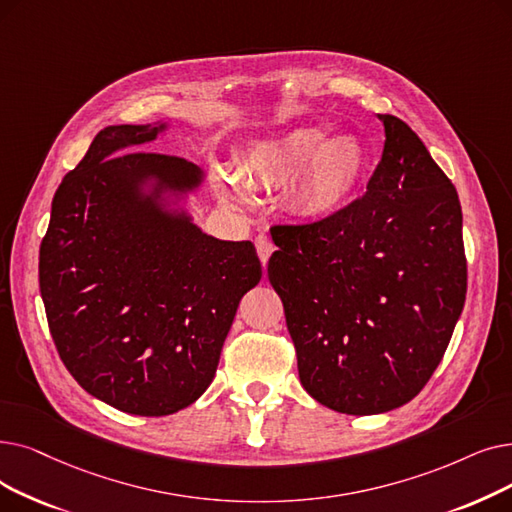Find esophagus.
<instances>
[{
  "instance_id": "1",
  "label": "esophagus",
  "mask_w": 512,
  "mask_h": 512,
  "mask_svg": "<svg viewBox=\"0 0 512 512\" xmlns=\"http://www.w3.org/2000/svg\"><path fill=\"white\" fill-rule=\"evenodd\" d=\"M255 247H257V255H259L261 263H263V265L268 263V259H270L272 253H274V242L270 240V236H263V234L257 236Z\"/></svg>"
}]
</instances>
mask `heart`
I'll return each mask as SVG.
<instances>
[{
  "label": "heart",
  "mask_w": 512,
  "mask_h": 512,
  "mask_svg": "<svg viewBox=\"0 0 512 512\" xmlns=\"http://www.w3.org/2000/svg\"><path fill=\"white\" fill-rule=\"evenodd\" d=\"M368 163L362 140L353 133L326 138L320 125L295 127L265 142L253 154L255 180L278 186L293 180V207L307 217H326L339 211L360 186ZM226 194L238 203L247 201V190L236 180L226 182Z\"/></svg>",
  "instance_id": "obj_1"
}]
</instances>
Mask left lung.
<instances>
[{"label": "left lung", "mask_w": 512, "mask_h": 512, "mask_svg": "<svg viewBox=\"0 0 512 512\" xmlns=\"http://www.w3.org/2000/svg\"><path fill=\"white\" fill-rule=\"evenodd\" d=\"M368 190L316 224L274 226L268 278L303 389L341 414H383L427 385L466 297L462 209L416 133L379 115Z\"/></svg>", "instance_id": "obj_1"}]
</instances>
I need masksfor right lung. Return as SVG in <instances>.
Listing matches in <instances>:
<instances>
[{
  "instance_id": "add662e5",
  "label": "right lung",
  "mask_w": 512,
  "mask_h": 512,
  "mask_svg": "<svg viewBox=\"0 0 512 512\" xmlns=\"http://www.w3.org/2000/svg\"><path fill=\"white\" fill-rule=\"evenodd\" d=\"M169 123L110 125L64 175L39 249V291L66 370L104 404L167 416L211 385L242 295L261 280L251 240H219L184 203L203 169L140 148Z\"/></svg>"
}]
</instances>
